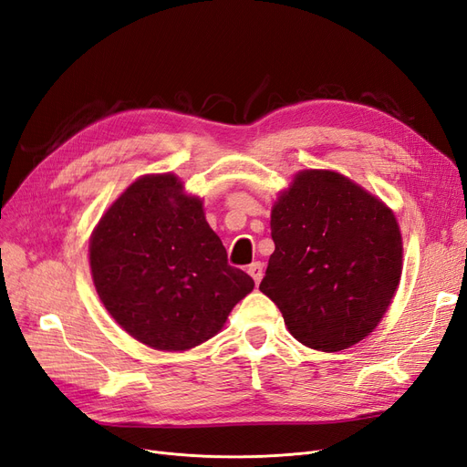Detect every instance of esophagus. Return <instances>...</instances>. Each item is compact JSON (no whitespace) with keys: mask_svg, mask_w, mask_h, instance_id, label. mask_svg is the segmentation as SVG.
<instances>
[{"mask_svg":"<svg viewBox=\"0 0 467 467\" xmlns=\"http://www.w3.org/2000/svg\"><path fill=\"white\" fill-rule=\"evenodd\" d=\"M247 273L251 275V278H253V280H255V285H259L261 278H263V263L255 261V263H253V265H249Z\"/></svg>","mask_w":467,"mask_h":467,"instance_id":"esophagus-1","label":"esophagus"}]
</instances>
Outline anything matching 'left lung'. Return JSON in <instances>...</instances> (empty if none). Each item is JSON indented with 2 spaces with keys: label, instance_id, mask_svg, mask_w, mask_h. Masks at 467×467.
<instances>
[{
  "label": "left lung",
  "instance_id": "8db88e82",
  "mask_svg": "<svg viewBox=\"0 0 467 467\" xmlns=\"http://www.w3.org/2000/svg\"><path fill=\"white\" fill-rule=\"evenodd\" d=\"M271 235L259 290L294 338L337 352L376 329L403 268L398 220L378 196L341 173L306 169L276 199Z\"/></svg>",
  "mask_w": 467,
  "mask_h": 467
}]
</instances>
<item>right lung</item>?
Here are the masks:
<instances>
[{"label": "right lung", "mask_w": 467, "mask_h": 467, "mask_svg": "<svg viewBox=\"0 0 467 467\" xmlns=\"http://www.w3.org/2000/svg\"><path fill=\"white\" fill-rule=\"evenodd\" d=\"M93 285L136 341L189 350L214 337L255 286L210 228L202 201L173 173L136 179L89 239Z\"/></svg>", "instance_id": "1"}]
</instances>
